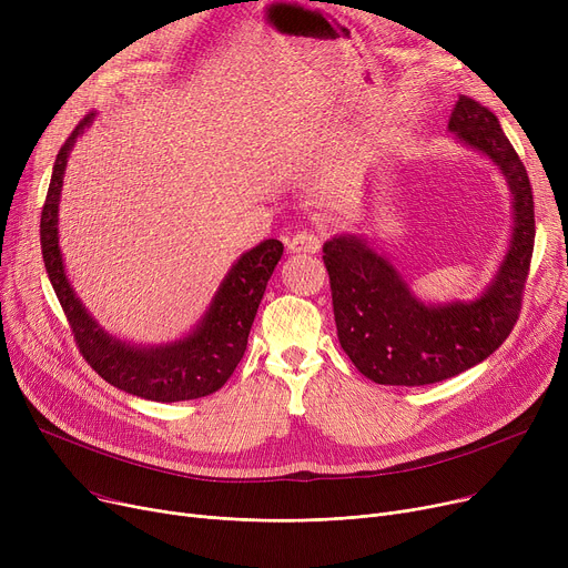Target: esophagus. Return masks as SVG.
<instances>
[{
  "mask_svg": "<svg viewBox=\"0 0 568 568\" xmlns=\"http://www.w3.org/2000/svg\"><path fill=\"white\" fill-rule=\"evenodd\" d=\"M287 248L290 253H317L322 248V236L311 230L296 232L287 242Z\"/></svg>",
  "mask_w": 568,
  "mask_h": 568,
  "instance_id": "obj_1",
  "label": "esophagus"
}]
</instances>
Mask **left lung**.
Wrapping results in <instances>:
<instances>
[{
    "label": "left lung",
    "instance_id": "1",
    "mask_svg": "<svg viewBox=\"0 0 568 568\" xmlns=\"http://www.w3.org/2000/svg\"><path fill=\"white\" fill-rule=\"evenodd\" d=\"M449 131L506 176L514 197L509 251L479 300L430 306L416 300L398 268L362 236L338 234L324 244L341 347L356 371L377 384L424 386L449 379L488 359L520 315L534 251L527 170L497 116L479 101L460 97Z\"/></svg>",
    "mask_w": 568,
    "mask_h": 568
}]
</instances>
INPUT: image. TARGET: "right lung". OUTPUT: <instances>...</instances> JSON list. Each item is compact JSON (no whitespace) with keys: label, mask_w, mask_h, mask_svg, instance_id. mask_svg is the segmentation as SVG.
<instances>
[{"label":"right lung","mask_w":568,"mask_h":568,"mask_svg":"<svg viewBox=\"0 0 568 568\" xmlns=\"http://www.w3.org/2000/svg\"><path fill=\"white\" fill-rule=\"evenodd\" d=\"M89 112L59 149L41 212V251L48 278L62 304L84 362L116 389L156 403L193 400L219 392L248 345V334L274 268L283 255L278 239H266L239 257L223 278L200 324L174 343L142 347L110 336L75 296L59 251V195L78 135L94 122Z\"/></svg>","instance_id":"add662e5"}]
</instances>
